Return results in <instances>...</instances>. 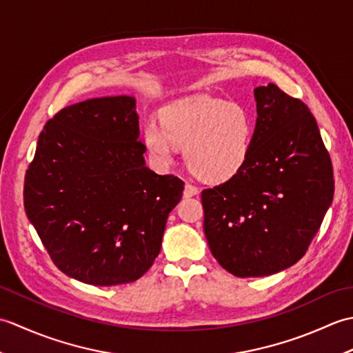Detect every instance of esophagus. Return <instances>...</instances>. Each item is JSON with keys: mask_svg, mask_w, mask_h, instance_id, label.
Wrapping results in <instances>:
<instances>
[{"mask_svg": "<svg viewBox=\"0 0 353 353\" xmlns=\"http://www.w3.org/2000/svg\"><path fill=\"white\" fill-rule=\"evenodd\" d=\"M197 194H199V188H197V186H194V185H191V183H186V185H185V190H183V197H185V199L194 197V196H197Z\"/></svg>", "mask_w": 353, "mask_h": 353, "instance_id": "obj_1", "label": "esophagus"}]
</instances>
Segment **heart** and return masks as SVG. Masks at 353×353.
Listing matches in <instances>:
<instances>
[{
    "label": "heart",
    "instance_id": "1",
    "mask_svg": "<svg viewBox=\"0 0 353 353\" xmlns=\"http://www.w3.org/2000/svg\"><path fill=\"white\" fill-rule=\"evenodd\" d=\"M253 132V118L241 104L192 95L167 104L161 123L145 125L144 142L163 165L172 162L177 147H185V161L199 177L223 182L244 167Z\"/></svg>",
    "mask_w": 353,
    "mask_h": 353
}]
</instances>
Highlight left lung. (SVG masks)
Here are the masks:
<instances>
[{"label": "left lung", "mask_w": 353, "mask_h": 353, "mask_svg": "<svg viewBox=\"0 0 353 353\" xmlns=\"http://www.w3.org/2000/svg\"><path fill=\"white\" fill-rule=\"evenodd\" d=\"M254 100L258 118L244 167L201 191L209 249L238 277L294 265L334 199L332 162L308 106L273 83L254 89Z\"/></svg>", "instance_id": "8db88e82"}]
</instances>
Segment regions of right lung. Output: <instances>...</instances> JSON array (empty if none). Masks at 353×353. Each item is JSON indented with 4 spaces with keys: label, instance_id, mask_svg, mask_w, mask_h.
<instances>
[{
    "label": "right lung",
    "instance_id": "right-lung-1",
    "mask_svg": "<svg viewBox=\"0 0 353 353\" xmlns=\"http://www.w3.org/2000/svg\"><path fill=\"white\" fill-rule=\"evenodd\" d=\"M133 97L62 109L43 125L24 181L30 223L56 267L83 283L139 279L161 252L183 182L145 167Z\"/></svg>",
    "mask_w": 353,
    "mask_h": 353
}]
</instances>
